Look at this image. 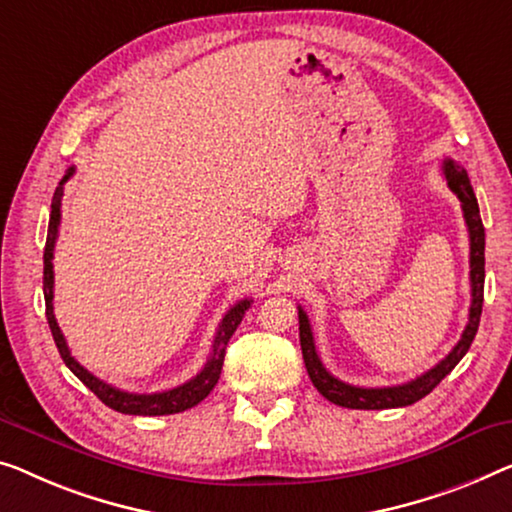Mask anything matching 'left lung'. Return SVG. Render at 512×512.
Masks as SVG:
<instances>
[{"label":"left lung","mask_w":512,"mask_h":512,"mask_svg":"<svg viewBox=\"0 0 512 512\" xmlns=\"http://www.w3.org/2000/svg\"><path fill=\"white\" fill-rule=\"evenodd\" d=\"M444 174L448 181V188L457 195V200L462 204L464 223L469 230V278H471V308H469V322L464 326V333L453 352L448 354L444 361H439L434 368L423 372L421 377L407 381L400 386H384V388H363L352 386L347 381H340L333 377L329 370L324 368V363L319 361L315 338H312V329L308 322V315L299 305V338H301V352L303 363L308 370L310 381L315 384L319 393L326 400L338 404V407L347 409H395V407H407L414 404L427 393H432V388L446 375H451V370L462 361V356L469 352L471 342H474L480 324V312H483V287H485V227L480 220V209L474 195V188L469 183V174L462 165H457L455 160H444Z\"/></svg>","instance_id":"left-lung-1"}]
</instances>
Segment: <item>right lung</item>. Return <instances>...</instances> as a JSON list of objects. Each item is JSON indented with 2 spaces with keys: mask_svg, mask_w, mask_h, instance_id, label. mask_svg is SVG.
I'll return each instance as SVG.
<instances>
[{
  "mask_svg": "<svg viewBox=\"0 0 512 512\" xmlns=\"http://www.w3.org/2000/svg\"><path fill=\"white\" fill-rule=\"evenodd\" d=\"M73 167L66 172V177L59 181V186L52 195V211H50V225H48V239H45V253H43V296H45V317H48L52 338H55V345L59 349L61 358L68 365V370L78 377L82 384H85L91 393L96 395L103 404H108L110 409L119 411V414H131V416H167V414H179V411H186L195 404H200L207 395L213 391V386L218 384L220 370H223L225 361V347L227 342L236 331V326L241 324L246 310L253 305V299H243L227 310L223 322L218 326L216 338H213V349L211 356L204 368L197 372V375L181 384L177 388H170V391L160 393H128L121 391V388H114L105 384L98 377L91 375L87 368L75 361L68 352L64 333L59 331V324L55 319V308H52V299H55V271H52V257H55V243L59 234V220H61V197H64V183L73 177Z\"/></svg>",
  "mask_w": 512,
  "mask_h": 512,
  "instance_id": "obj_1",
  "label": "right lung"
}]
</instances>
